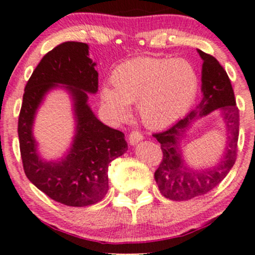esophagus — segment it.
I'll return each instance as SVG.
<instances>
[{
  "mask_svg": "<svg viewBox=\"0 0 255 255\" xmlns=\"http://www.w3.org/2000/svg\"><path fill=\"white\" fill-rule=\"evenodd\" d=\"M142 139H144V135L139 130H131L129 135H128V141H129L130 145H135L139 141H141Z\"/></svg>",
  "mask_w": 255,
  "mask_h": 255,
  "instance_id": "esophagus-1",
  "label": "esophagus"
}]
</instances>
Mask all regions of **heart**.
Instances as JSON below:
<instances>
[{
  "label": "heart",
  "mask_w": 255,
  "mask_h": 255,
  "mask_svg": "<svg viewBox=\"0 0 255 255\" xmlns=\"http://www.w3.org/2000/svg\"><path fill=\"white\" fill-rule=\"evenodd\" d=\"M111 83L114 90H102L111 115L125 120L128 104L136 103L137 115L150 128L166 127L182 118L199 91L198 72L186 58H135L116 67Z\"/></svg>",
  "instance_id": "b5f03b06"
}]
</instances>
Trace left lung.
Listing matches in <instances>:
<instances>
[{"label": "left lung", "mask_w": 255, "mask_h": 255, "mask_svg": "<svg viewBox=\"0 0 255 255\" xmlns=\"http://www.w3.org/2000/svg\"><path fill=\"white\" fill-rule=\"evenodd\" d=\"M198 52L204 60L201 73L203 99L194 110L178 120L170 128L153 134L163 152L159 166L154 171V180L159 192L165 198L176 201L189 200L212 191L224 180L238 157L240 113L231 81L222 64L212 55L201 50ZM217 109L222 111L227 129L226 154L213 168L193 171L186 166L180 154V137L198 117Z\"/></svg>", "instance_id": "obj_1"}]
</instances>
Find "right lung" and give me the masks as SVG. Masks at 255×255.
Here are the masks:
<instances>
[{
  "instance_id": "obj_1",
  "label": "right lung",
  "mask_w": 255,
  "mask_h": 255,
  "mask_svg": "<svg viewBox=\"0 0 255 255\" xmlns=\"http://www.w3.org/2000/svg\"><path fill=\"white\" fill-rule=\"evenodd\" d=\"M96 63L89 45L64 42L43 56L25 86L17 121L20 153L28 180L52 200L67 206L93 205L109 191L108 168L125 153V134L102 124L87 105V92L98 91ZM57 83L72 93L77 116V134L71 151L61 162H43L31 135L35 111L42 97Z\"/></svg>"
}]
</instances>
